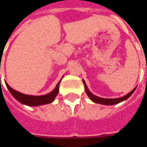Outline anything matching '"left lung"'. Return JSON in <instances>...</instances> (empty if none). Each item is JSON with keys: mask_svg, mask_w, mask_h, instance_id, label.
<instances>
[{"mask_svg": "<svg viewBox=\"0 0 147 147\" xmlns=\"http://www.w3.org/2000/svg\"><path fill=\"white\" fill-rule=\"evenodd\" d=\"M83 81V84H84V87H85V90H86V93L87 94V95L89 97L91 101H93L95 103H98V104H102V105H115V104H117L120 102H123L124 100H126L127 98H128L132 94L134 91L136 90V88L134 90H132L129 94H127V95L123 96L122 98H113V99H108V98H99V97H97V96L94 95L93 94L90 92L89 90L87 88L86 86V83Z\"/></svg>", "mask_w": 147, "mask_h": 147, "instance_id": "1", "label": "left lung"}]
</instances>
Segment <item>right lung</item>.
I'll list each match as a JSON object with an SVG mask.
<instances>
[{
  "instance_id": "add662e5",
  "label": "right lung",
  "mask_w": 147,
  "mask_h": 147,
  "mask_svg": "<svg viewBox=\"0 0 147 147\" xmlns=\"http://www.w3.org/2000/svg\"><path fill=\"white\" fill-rule=\"evenodd\" d=\"M5 84L8 87V90L11 94V95L13 96L17 101L21 102L22 104L29 105V106H37V105L49 104V103H51L52 102H53L56 96L57 95L58 92H59L60 82L57 83V86L55 87V89L51 93L42 96H31L24 94H21L16 90L11 89V87L8 85V83H5Z\"/></svg>"
}]
</instances>
